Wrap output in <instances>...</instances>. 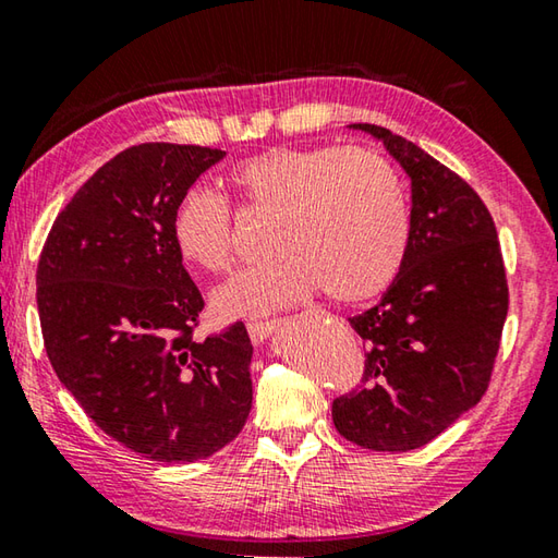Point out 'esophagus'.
Listing matches in <instances>:
<instances>
[{
  "mask_svg": "<svg viewBox=\"0 0 558 558\" xmlns=\"http://www.w3.org/2000/svg\"><path fill=\"white\" fill-rule=\"evenodd\" d=\"M276 319H256V322H248V337H251V341L253 343H263L266 341L270 333H272V329H276Z\"/></svg>",
  "mask_w": 558,
  "mask_h": 558,
  "instance_id": "obj_1",
  "label": "esophagus"
}]
</instances>
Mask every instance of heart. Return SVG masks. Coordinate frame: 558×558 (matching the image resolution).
<instances>
[{"label": "heart", "instance_id": "b5f03b06", "mask_svg": "<svg viewBox=\"0 0 558 558\" xmlns=\"http://www.w3.org/2000/svg\"><path fill=\"white\" fill-rule=\"evenodd\" d=\"M246 215H272V260L241 270L211 305L225 319L298 305L324 288L341 305L383 295L410 248V207L398 168L378 150L272 146L229 173ZM170 234L182 260L225 272L236 256V215L205 187L180 197Z\"/></svg>", "mask_w": 558, "mask_h": 558}]
</instances>
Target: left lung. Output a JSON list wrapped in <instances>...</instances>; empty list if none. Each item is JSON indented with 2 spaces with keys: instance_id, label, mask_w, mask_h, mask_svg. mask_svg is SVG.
Here are the masks:
<instances>
[{
  "instance_id": "left-lung-1",
  "label": "left lung",
  "mask_w": 558,
  "mask_h": 558,
  "mask_svg": "<svg viewBox=\"0 0 558 558\" xmlns=\"http://www.w3.org/2000/svg\"><path fill=\"white\" fill-rule=\"evenodd\" d=\"M412 182L410 248L376 307L351 317L366 349L356 390L331 404L343 439L412 451L471 410L490 385L510 307L502 251L485 202L412 141L376 124Z\"/></svg>"
}]
</instances>
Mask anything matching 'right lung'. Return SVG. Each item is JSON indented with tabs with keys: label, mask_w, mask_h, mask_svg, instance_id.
I'll return each instance as SVG.
<instances>
[{
	"label": "right lung",
	"mask_w": 558,
	"mask_h": 558,
	"mask_svg": "<svg viewBox=\"0 0 558 558\" xmlns=\"http://www.w3.org/2000/svg\"><path fill=\"white\" fill-rule=\"evenodd\" d=\"M227 154L138 144L89 178L40 251L36 302L58 380L99 429L163 463L225 449L251 412V339L236 322L197 339L199 288L170 221Z\"/></svg>",
	"instance_id": "obj_1"
}]
</instances>
